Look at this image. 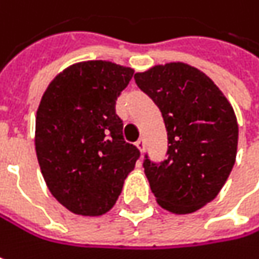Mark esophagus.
<instances>
[{"instance_id":"34e87169","label":"esophagus","mask_w":259,"mask_h":259,"mask_svg":"<svg viewBox=\"0 0 259 259\" xmlns=\"http://www.w3.org/2000/svg\"><path fill=\"white\" fill-rule=\"evenodd\" d=\"M136 146L139 147V150H140V152H141V153H143V152H144V147H146V140L140 139L139 141L136 143Z\"/></svg>"}]
</instances>
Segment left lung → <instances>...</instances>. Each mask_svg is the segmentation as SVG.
<instances>
[{
	"label": "left lung",
	"mask_w": 259,
	"mask_h": 259,
	"mask_svg": "<svg viewBox=\"0 0 259 259\" xmlns=\"http://www.w3.org/2000/svg\"><path fill=\"white\" fill-rule=\"evenodd\" d=\"M159 107L168 133V157L144 159L156 202L172 213H192L217 197L230 176L239 126L221 90L203 72L181 62L134 75Z\"/></svg>",
	"instance_id": "1"
}]
</instances>
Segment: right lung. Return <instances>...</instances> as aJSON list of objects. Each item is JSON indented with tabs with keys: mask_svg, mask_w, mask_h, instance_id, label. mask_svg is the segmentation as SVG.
Here are the masks:
<instances>
[{
	"mask_svg": "<svg viewBox=\"0 0 259 259\" xmlns=\"http://www.w3.org/2000/svg\"><path fill=\"white\" fill-rule=\"evenodd\" d=\"M134 69L106 60L66 67L36 110L35 150L51 194L70 212L99 217L113 208L140 150L122 136L115 104Z\"/></svg>",
	"mask_w": 259,
	"mask_h": 259,
	"instance_id": "obj_1",
	"label": "right lung"
}]
</instances>
